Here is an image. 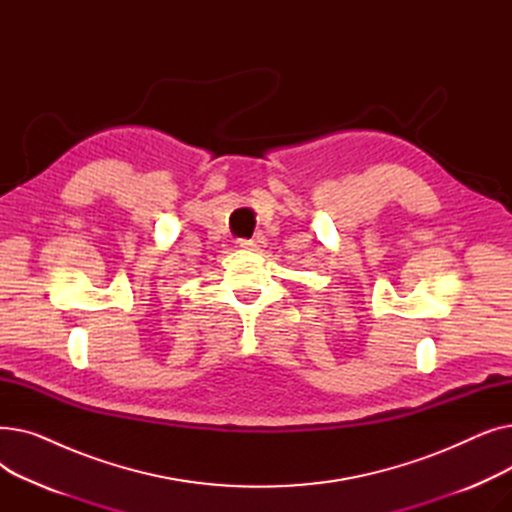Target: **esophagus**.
<instances>
[{
  "label": "esophagus",
  "instance_id": "obj_1",
  "mask_svg": "<svg viewBox=\"0 0 512 512\" xmlns=\"http://www.w3.org/2000/svg\"><path fill=\"white\" fill-rule=\"evenodd\" d=\"M238 245H240L242 249H249V251H259V249L265 245V238L257 234L255 238H249V240H240Z\"/></svg>",
  "mask_w": 512,
  "mask_h": 512
}]
</instances>
